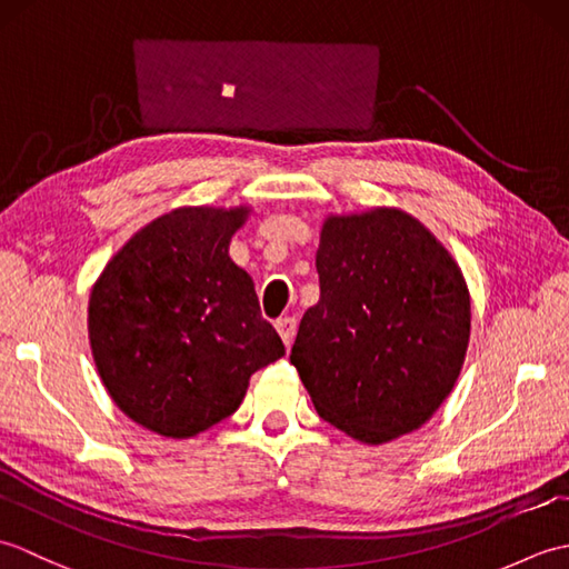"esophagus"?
Masks as SVG:
<instances>
[{"label":"esophagus","instance_id":"34e87169","mask_svg":"<svg viewBox=\"0 0 569 569\" xmlns=\"http://www.w3.org/2000/svg\"><path fill=\"white\" fill-rule=\"evenodd\" d=\"M276 330L281 335V340L286 347H291L296 340V330H298V320L296 318H281L276 322Z\"/></svg>","mask_w":569,"mask_h":569}]
</instances>
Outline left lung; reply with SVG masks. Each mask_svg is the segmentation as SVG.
Wrapping results in <instances>:
<instances>
[{"mask_svg": "<svg viewBox=\"0 0 569 569\" xmlns=\"http://www.w3.org/2000/svg\"><path fill=\"white\" fill-rule=\"evenodd\" d=\"M320 300L291 365L320 418L367 445L418 430L442 406L469 345V291L430 229L396 208L332 214L316 257Z\"/></svg>", "mask_w": 569, "mask_h": 569, "instance_id": "obj_1", "label": "left lung"}]
</instances>
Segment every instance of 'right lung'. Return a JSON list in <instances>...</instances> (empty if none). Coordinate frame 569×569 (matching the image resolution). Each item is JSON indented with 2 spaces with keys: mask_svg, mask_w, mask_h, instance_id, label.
<instances>
[{
  "mask_svg": "<svg viewBox=\"0 0 569 569\" xmlns=\"http://www.w3.org/2000/svg\"><path fill=\"white\" fill-rule=\"evenodd\" d=\"M249 208H178L119 249L92 286L88 332L117 408L163 438L232 416L253 371L286 355L251 276L229 259Z\"/></svg>",
  "mask_w": 569,
  "mask_h": 569,
  "instance_id": "add662e5",
  "label": "right lung"
}]
</instances>
